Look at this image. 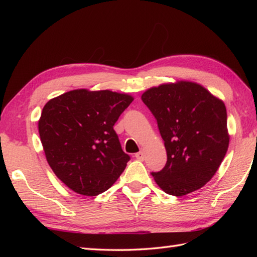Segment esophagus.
<instances>
[{"mask_svg": "<svg viewBox=\"0 0 257 257\" xmlns=\"http://www.w3.org/2000/svg\"><path fill=\"white\" fill-rule=\"evenodd\" d=\"M135 157L137 158L138 160H140V161H143L144 159H145V152L141 150V151H139V152H137V154L135 155Z\"/></svg>", "mask_w": 257, "mask_h": 257, "instance_id": "1", "label": "esophagus"}]
</instances>
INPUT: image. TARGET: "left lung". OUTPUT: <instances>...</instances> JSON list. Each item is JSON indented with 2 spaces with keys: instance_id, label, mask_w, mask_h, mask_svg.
<instances>
[{
  "instance_id": "obj_1",
  "label": "left lung",
  "mask_w": 257,
  "mask_h": 257,
  "mask_svg": "<svg viewBox=\"0 0 257 257\" xmlns=\"http://www.w3.org/2000/svg\"><path fill=\"white\" fill-rule=\"evenodd\" d=\"M141 99L157 119L167 163L152 172L166 193L183 196L205 185L230 143L224 102L200 84L180 80L147 89Z\"/></svg>"
}]
</instances>
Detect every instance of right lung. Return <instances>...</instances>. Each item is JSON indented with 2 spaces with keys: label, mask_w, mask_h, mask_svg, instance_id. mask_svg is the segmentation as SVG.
Here are the masks:
<instances>
[{
  "label": "right lung",
  "mask_w": 257,
  "mask_h": 257,
  "mask_svg": "<svg viewBox=\"0 0 257 257\" xmlns=\"http://www.w3.org/2000/svg\"><path fill=\"white\" fill-rule=\"evenodd\" d=\"M134 97L111 90L75 89L43 108L38 133L46 160L74 192L95 196L117 181L130 157L113 130Z\"/></svg>",
  "instance_id": "1"
}]
</instances>
